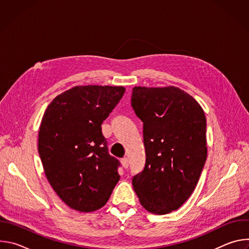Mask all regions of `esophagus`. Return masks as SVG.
I'll return each instance as SVG.
<instances>
[{"mask_svg": "<svg viewBox=\"0 0 249 249\" xmlns=\"http://www.w3.org/2000/svg\"><path fill=\"white\" fill-rule=\"evenodd\" d=\"M121 164H122V166H123L124 168H127V167L129 166V160H128V159H127V158L122 159V160H121Z\"/></svg>", "mask_w": 249, "mask_h": 249, "instance_id": "esophagus-1", "label": "esophagus"}]
</instances>
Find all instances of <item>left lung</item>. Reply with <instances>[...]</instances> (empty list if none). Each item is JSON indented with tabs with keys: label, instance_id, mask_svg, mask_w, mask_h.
<instances>
[{
	"label": "left lung",
	"instance_id": "obj_1",
	"mask_svg": "<svg viewBox=\"0 0 249 249\" xmlns=\"http://www.w3.org/2000/svg\"><path fill=\"white\" fill-rule=\"evenodd\" d=\"M132 106L144 123L146 164L133 178L141 205L156 215L177 210L194 191L207 159L206 116L173 86L135 87Z\"/></svg>",
	"mask_w": 249,
	"mask_h": 249
}]
</instances>
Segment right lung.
I'll list each match as a JSON object with an SVG mask.
<instances>
[{"label":"right lung","mask_w":249,"mask_h":249,"mask_svg":"<svg viewBox=\"0 0 249 249\" xmlns=\"http://www.w3.org/2000/svg\"><path fill=\"white\" fill-rule=\"evenodd\" d=\"M124 92V87L76 86L57 95L43 114L38 153L50 185L71 209L102 208L120 179L101 124Z\"/></svg>","instance_id":"right-lung-1"}]
</instances>
